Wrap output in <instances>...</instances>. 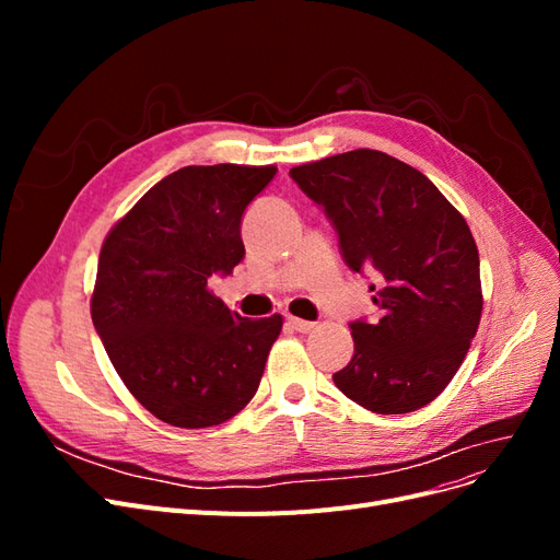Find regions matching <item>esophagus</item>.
I'll return each mask as SVG.
<instances>
[{
  "label": "esophagus",
  "mask_w": 560,
  "mask_h": 560,
  "mask_svg": "<svg viewBox=\"0 0 560 560\" xmlns=\"http://www.w3.org/2000/svg\"><path fill=\"white\" fill-rule=\"evenodd\" d=\"M287 325L296 329L299 334H311L317 327L315 322H306V319H299V317H287Z\"/></svg>",
  "instance_id": "esophagus-1"
}]
</instances>
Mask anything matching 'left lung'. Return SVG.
I'll list each match as a JSON object with an SVG mask.
<instances>
[{
	"instance_id": "1",
	"label": "left lung",
	"mask_w": 560,
	"mask_h": 560,
	"mask_svg": "<svg viewBox=\"0 0 560 560\" xmlns=\"http://www.w3.org/2000/svg\"><path fill=\"white\" fill-rule=\"evenodd\" d=\"M290 177L325 210L348 268L374 276L378 315L350 322L354 354L336 387L374 413L422 409L460 369L481 319L465 217L416 167L374 149L296 165Z\"/></svg>"
}]
</instances>
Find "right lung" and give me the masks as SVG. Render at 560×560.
<instances>
[{
    "instance_id": "add662e5",
    "label": "right lung",
    "mask_w": 560,
    "mask_h": 560,
    "mask_svg": "<svg viewBox=\"0 0 560 560\" xmlns=\"http://www.w3.org/2000/svg\"><path fill=\"white\" fill-rule=\"evenodd\" d=\"M276 173L186 165L151 186L100 249L95 331L132 397L167 425H222L257 393L282 317L231 313L208 280L243 261V212Z\"/></svg>"
}]
</instances>
